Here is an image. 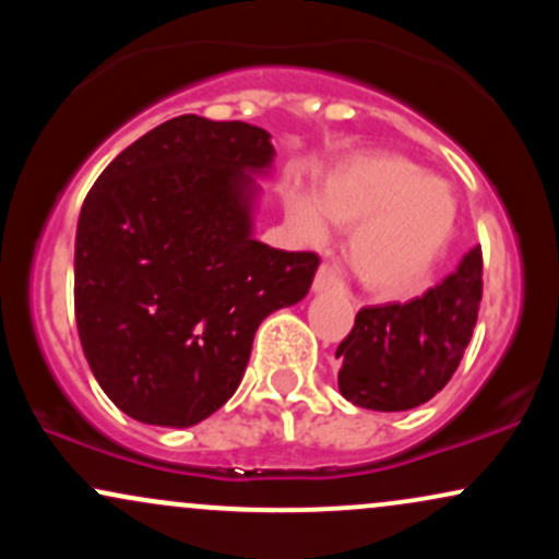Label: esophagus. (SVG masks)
I'll use <instances>...</instances> for the list:
<instances>
[{"mask_svg":"<svg viewBox=\"0 0 559 559\" xmlns=\"http://www.w3.org/2000/svg\"><path fill=\"white\" fill-rule=\"evenodd\" d=\"M312 288H316V292H329V288H333V292H344V281L333 265H320L316 281H312Z\"/></svg>","mask_w":559,"mask_h":559,"instance_id":"esophagus-1","label":"esophagus"}]
</instances>
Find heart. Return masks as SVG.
Wrapping results in <instances>:
<instances>
[{"instance_id": "obj_1", "label": "heart", "mask_w": 559, "mask_h": 559, "mask_svg": "<svg viewBox=\"0 0 559 559\" xmlns=\"http://www.w3.org/2000/svg\"><path fill=\"white\" fill-rule=\"evenodd\" d=\"M452 191L394 155L352 157L329 173L318 197L292 191L288 228L312 247L329 239V221L349 230L346 258L365 286L383 294L409 292L444 252L454 228Z\"/></svg>"}]
</instances>
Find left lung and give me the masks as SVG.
<instances>
[{
	"mask_svg": "<svg viewBox=\"0 0 559 559\" xmlns=\"http://www.w3.org/2000/svg\"><path fill=\"white\" fill-rule=\"evenodd\" d=\"M480 275V247H473L457 271L423 297L362 307L336 349L344 400L378 413H402L439 394L476 329Z\"/></svg>",
	"mask_w": 559,
	"mask_h": 559,
	"instance_id": "left-lung-1",
	"label": "left lung"
}]
</instances>
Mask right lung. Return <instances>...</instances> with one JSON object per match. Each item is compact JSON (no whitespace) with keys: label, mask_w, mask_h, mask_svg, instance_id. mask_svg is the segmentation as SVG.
Returning <instances> with one entry per match:
<instances>
[{"label":"right lung","mask_w":559,"mask_h":559,"mask_svg":"<svg viewBox=\"0 0 559 559\" xmlns=\"http://www.w3.org/2000/svg\"><path fill=\"white\" fill-rule=\"evenodd\" d=\"M271 133L181 115L102 170L75 230V323L133 420L189 428L239 389L254 333L307 297L320 258L252 236Z\"/></svg>","instance_id":"1"}]
</instances>
